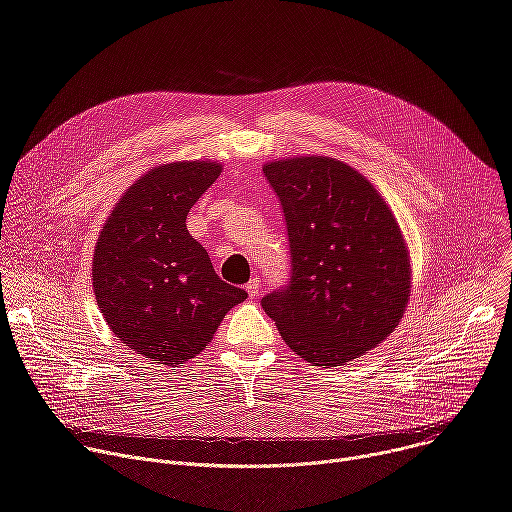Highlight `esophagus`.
<instances>
[{"instance_id": "obj_1", "label": "esophagus", "mask_w": 512, "mask_h": 512, "mask_svg": "<svg viewBox=\"0 0 512 512\" xmlns=\"http://www.w3.org/2000/svg\"><path fill=\"white\" fill-rule=\"evenodd\" d=\"M245 289H247V294H249V298H257L259 296V289H261V283H259V277H253L247 285H245Z\"/></svg>"}]
</instances>
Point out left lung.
Returning a JSON list of instances; mask_svg holds the SVG:
<instances>
[{
    "instance_id": "1",
    "label": "left lung",
    "mask_w": 512,
    "mask_h": 512,
    "mask_svg": "<svg viewBox=\"0 0 512 512\" xmlns=\"http://www.w3.org/2000/svg\"><path fill=\"white\" fill-rule=\"evenodd\" d=\"M291 255L285 287L261 306L287 346L314 367H340L381 344L401 322L411 263L377 188L324 156L267 162Z\"/></svg>"
}]
</instances>
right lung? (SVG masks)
<instances>
[{
    "label": "right lung",
    "mask_w": 512,
    "mask_h": 512,
    "mask_svg": "<svg viewBox=\"0 0 512 512\" xmlns=\"http://www.w3.org/2000/svg\"><path fill=\"white\" fill-rule=\"evenodd\" d=\"M216 162H172L143 174L119 198L93 255L97 306L137 354L176 367L200 354L247 291L225 283L186 216L221 176Z\"/></svg>",
    "instance_id": "add662e5"
}]
</instances>
